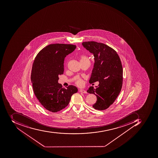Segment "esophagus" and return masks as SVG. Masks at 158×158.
Here are the masks:
<instances>
[{
  "mask_svg": "<svg viewBox=\"0 0 158 158\" xmlns=\"http://www.w3.org/2000/svg\"><path fill=\"white\" fill-rule=\"evenodd\" d=\"M80 92H82V93H84V94H86L87 93V91L86 90H84V89H81L79 90Z\"/></svg>",
  "mask_w": 158,
  "mask_h": 158,
  "instance_id": "34e87169",
  "label": "esophagus"
}]
</instances>
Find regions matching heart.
<instances>
[{
  "label": "heart",
  "instance_id": "obj_1",
  "mask_svg": "<svg viewBox=\"0 0 158 158\" xmlns=\"http://www.w3.org/2000/svg\"><path fill=\"white\" fill-rule=\"evenodd\" d=\"M80 61L81 62H83L87 61H89L88 57H87V56L85 55H82L80 57ZM83 82L81 80H78V81L77 82V84L78 85H81L82 84Z\"/></svg>",
  "mask_w": 158,
  "mask_h": 158
}]
</instances>
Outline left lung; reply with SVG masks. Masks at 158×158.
Returning a JSON list of instances; mask_svg holds the SVG:
<instances>
[{"mask_svg":"<svg viewBox=\"0 0 158 158\" xmlns=\"http://www.w3.org/2000/svg\"><path fill=\"white\" fill-rule=\"evenodd\" d=\"M82 45L94 57L89 83L99 82L96 88L89 87L87 92L96 96L93 107L104 110L114 103L121 90L123 68L120 59L114 50L104 44L91 41L83 42Z\"/></svg>","mask_w":158,"mask_h":158,"instance_id":"left-lung-1","label":"left lung"}]
</instances>
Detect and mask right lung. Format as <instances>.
<instances>
[{
  "label": "right lung",
  "instance_id": "1",
  "mask_svg": "<svg viewBox=\"0 0 158 158\" xmlns=\"http://www.w3.org/2000/svg\"><path fill=\"white\" fill-rule=\"evenodd\" d=\"M76 48L73 44H55L44 47L35 58L31 80L35 95L41 105L50 112L56 113L67 107L71 96L77 92L75 86L67 89L58 83L63 74L64 58Z\"/></svg>",
  "mask_w": 158,
  "mask_h": 158
}]
</instances>
